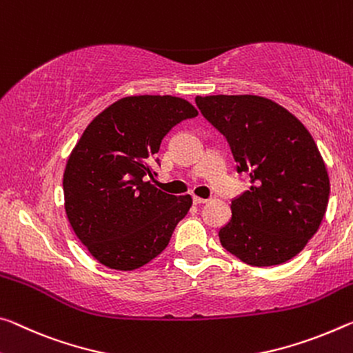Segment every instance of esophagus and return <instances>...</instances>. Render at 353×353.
<instances>
[{
  "label": "esophagus",
  "mask_w": 353,
  "mask_h": 353,
  "mask_svg": "<svg viewBox=\"0 0 353 353\" xmlns=\"http://www.w3.org/2000/svg\"><path fill=\"white\" fill-rule=\"evenodd\" d=\"M207 201H209V199H204V198H199V196H193V204H196V205L205 204Z\"/></svg>",
  "instance_id": "esophagus-1"
}]
</instances>
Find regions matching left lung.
I'll return each instance as SVG.
<instances>
[{
	"instance_id": "obj_1",
	"label": "left lung",
	"mask_w": 353,
	"mask_h": 353,
	"mask_svg": "<svg viewBox=\"0 0 353 353\" xmlns=\"http://www.w3.org/2000/svg\"><path fill=\"white\" fill-rule=\"evenodd\" d=\"M194 102L251 182L231 201V220L218 231L223 248L253 267L292 259L317 232L328 204L327 168L314 139L297 117L264 97Z\"/></svg>"
}]
</instances>
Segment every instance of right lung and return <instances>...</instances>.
<instances>
[{"instance_id":"1","label":"right lung","mask_w":353,"mask_h":353,"mask_svg":"<svg viewBox=\"0 0 353 353\" xmlns=\"http://www.w3.org/2000/svg\"><path fill=\"white\" fill-rule=\"evenodd\" d=\"M187 100L135 96L117 100L83 132L64 171L65 214L77 237L99 262L135 270L170 243L192 196L155 188L161 139L179 122L196 117Z\"/></svg>"}]
</instances>
